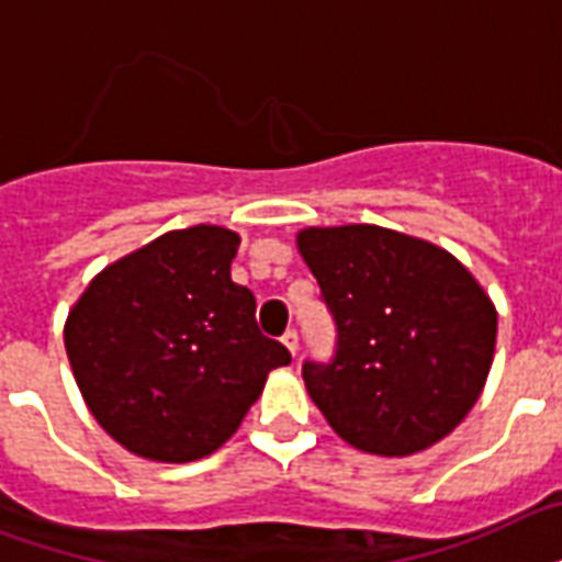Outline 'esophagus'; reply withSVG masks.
I'll list each match as a JSON object with an SVG mask.
<instances>
[{
    "label": "esophagus",
    "instance_id": "34e87169",
    "mask_svg": "<svg viewBox=\"0 0 562 562\" xmlns=\"http://www.w3.org/2000/svg\"><path fill=\"white\" fill-rule=\"evenodd\" d=\"M282 345L291 350V357H297V348H300V338L294 329H285V336H282Z\"/></svg>",
    "mask_w": 562,
    "mask_h": 562
}]
</instances>
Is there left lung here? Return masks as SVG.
<instances>
[{
  "mask_svg": "<svg viewBox=\"0 0 562 562\" xmlns=\"http://www.w3.org/2000/svg\"><path fill=\"white\" fill-rule=\"evenodd\" d=\"M297 250L338 327L329 366L306 362V392L357 451L413 457L477 404L498 336L495 303L436 244L374 224L306 226Z\"/></svg>",
  "mask_w": 562,
  "mask_h": 562,
  "instance_id": "obj_1",
  "label": "left lung"
}]
</instances>
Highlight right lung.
<instances>
[{
  "instance_id": "1",
  "label": "right lung",
  "mask_w": 562,
  "mask_h": 562,
  "mask_svg": "<svg viewBox=\"0 0 562 562\" xmlns=\"http://www.w3.org/2000/svg\"><path fill=\"white\" fill-rule=\"evenodd\" d=\"M238 233L196 224L102 268L64 324L85 404L128 453L194 462L238 430L291 353L256 327V297L235 285Z\"/></svg>"
}]
</instances>
